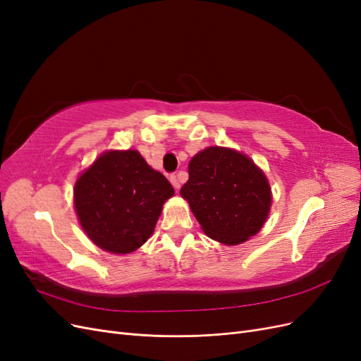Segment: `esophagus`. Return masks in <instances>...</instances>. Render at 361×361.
<instances>
[{
	"instance_id": "1",
	"label": "esophagus",
	"mask_w": 361,
	"mask_h": 361,
	"mask_svg": "<svg viewBox=\"0 0 361 361\" xmlns=\"http://www.w3.org/2000/svg\"><path fill=\"white\" fill-rule=\"evenodd\" d=\"M170 182H171V185H173V187H174V188H176V190H179V187H180V183H179V179H178V176H176V174H171V176H170Z\"/></svg>"
}]
</instances>
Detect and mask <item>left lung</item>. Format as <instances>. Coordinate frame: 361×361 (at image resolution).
<instances>
[{
	"mask_svg": "<svg viewBox=\"0 0 361 361\" xmlns=\"http://www.w3.org/2000/svg\"><path fill=\"white\" fill-rule=\"evenodd\" d=\"M188 173L180 195L207 236L236 245L260 231L271 207V190L264 171L248 157L207 147L190 161Z\"/></svg>",
	"mask_w": 361,
	"mask_h": 361,
	"instance_id": "8db88e82",
	"label": "left lung"
}]
</instances>
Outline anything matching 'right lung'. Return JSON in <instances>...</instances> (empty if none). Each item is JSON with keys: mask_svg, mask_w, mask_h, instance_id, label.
Listing matches in <instances>:
<instances>
[{"mask_svg": "<svg viewBox=\"0 0 361 361\" xmlns=\"http://www.w3.org/2000/svg\"><path fill=\"white\" fill-rule=\"evenodd\" d=\"M173 194L167 178L137 150H111L76 180L73 200L87 236L105 251L125 255L154 233L162 204Z\"/></svg>", "mask_w": 361, "mask_h": 361, "instance_id": "obj_1", "label": "right lung"}]
</instances>
